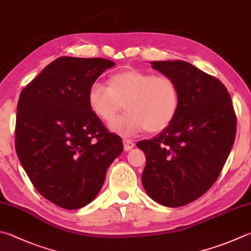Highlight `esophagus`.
Listing matches in <instances>:
<instances>
[{
    "instance_id": "esophagus-1",
    "label": "esophagus",
    "mask_w": 251,
    "mask_h": 251,
    "mask_svg": "<svg viewBox=\"0 0 251 251\" xmlns=\"http://www.w3.org/2000/svg\"><path fill=\"white\" fill-rule=\"evenodd\" d=\"M123 144H124V149L126 151H128L131 148H134V141L130 140V139H123Z\"/></svg>"
}]
</instances>
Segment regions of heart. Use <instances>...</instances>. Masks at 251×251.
<instances>
[{
	"label": "heart",
	"mask_w": 251,
	"mask_h": 251,
	"mask_svg": "<svg viewBox=\"0 0 251 251\" xmlns=\"http://www.w3.org/2000/svg\"><path fill=\"white\" fill-rule=\"evenodd\" d=\"M88 103L103 122L112 121L124 104L127 113L110 124L113 133L131 136L146 129L154 134L165 130L175 120L180 93L169 75L129 69L111 75L107 86L99 82L91 85Z\"/></svg>",
	"instance_id": "obj_1"
}]
</instances>
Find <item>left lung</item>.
<instances>
[{"label":"left lung","instance_id":"8db88e82","mask_svg":"<svg viewBox=\"0 0 251 251\" xmlns=\"http://www.w3.org/2000/svg\"><path fill=\"white\" fill-rule=\"evenodd\" d=\"M176 81L180 105L175 120L151 139L137 143L146 154L141 182L157 203L179 207L215 183L236 136V114L225 85L182 60L152 61Z\"/></svg>","mask_w":251,"mask_h":251}]
</instances>
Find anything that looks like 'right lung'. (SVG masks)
<instances>
[{
	"mask_svg": "<svg viewBox=\"0 0 251 251\" xmlns=\"http://www.w3.org/2000/svg\"><path fill=\"white\" fill-rule=\"evenodd\" d=\"M114 66L103 58L60 57L21 92L17 157L35 189L57 206L78 209L92 202L124 149L88 103L90 86Z\"/></svg>",
	"mask_w": 251,
	"mask_h": 251,
	"instance_id": "1",
	"label": "right lung"
}]
</instances>
